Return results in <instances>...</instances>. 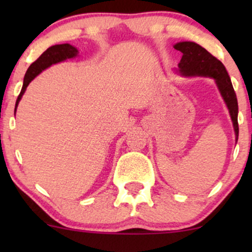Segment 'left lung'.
Masks as SVG:
<instances>
[{"label": "left lung", "instance_id": "8db88e82", "mask_svg": "<svg viewBox=\"0 0 252 252\" xmlns=\"http://www.w3.org/2000/svg\"><path fill=\"white\" fill-rule=\"evenodd\" d=\"M174 48L182 53V58L179 63V68L182 74L211 77L216 80L231 115L237 136L236 141L238 140V103H237L236 92L225 66L210 52L195 42H179L174 46Z\"/></svg>", "mask_w": 252, "mask_h": 252}]
</instances>
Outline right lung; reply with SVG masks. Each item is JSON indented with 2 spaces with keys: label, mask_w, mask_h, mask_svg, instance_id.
<instances>
[{
  "label": "right lung",
  "mask_w": 252,
  "mask_h": 252,
  "mask_svg": "<svg viewBox=\"0 0 252 252\" xmlns=\"http://www.w3.org/2000/svg\"><path fill=\"white\" fill-rule=\"evenodd\" d=\"M78 54V51L76 47L71 46L70 43H63V45H54L52 47L47 48L43 53L34 62L32 65L28 67L27 72H26V76L24 79V86H22L21 92H20L19 97L16 99V104H15V110L17 104H19L20 99H21L22 94H25L26 88L28 86L32 80L35 78L40 72H42L45 68L50 67L51 65L53 63H57L59 62H63L65 59H70V58L76 57Z\"/></svg>",
  "instance_id": "add662e5"
}]
</instances>
